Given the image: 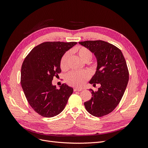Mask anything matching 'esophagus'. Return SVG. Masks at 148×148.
I'll return each mask as SVG.
<instances>
[{
    "instance_id": "obj_1",
    "label": "esophagus",
    "mask_w": 148,
    "mask_h": 148,
    "mask_svg": "<svg viewBox=\"0 0 148 148\" xmlns=\"http://www.w3.org/2000/svg\"><path fill=\"white\" fill-rule=\"evenodd\" d=\"M83 90V89H81V88H74V91H82Z\"/></svg>"
}]
</instances>
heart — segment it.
Masks as SVG:
<instances>
[{"instance_id": "obj_1", "label": "heart", "mask_w": 148, "mask_h": 148, "mask_svg": "<svg viewBox=\"0 0 148 148\" xmlns=\"http://www.w3.org/2000/svg\"><path fill=\"white\" fill-rule=\"evenodd\" d=\"M74 51L78 54L80 59L84 62H88L92 58V53L88 48L83 46L76 47ZM69 56V53H65L60 60V68L62 71H66L68 68V61ZM89 77V73L86 70L80 71H71L66 77V83L75 87H81L84 84Z\"/></svg>"}]
</instances>
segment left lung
<instances>
[{"mask_svg":"<svg viewBox=\"0 0 148 148\" xmlns=\"http://www.w3.org/2000/svg\"><path fill=\"white\" fill-rule=\"evenodd\" d=\"M94 53L97 59L95 75L89 82L98 91L90 89L92 97L84 105L86 110L96 117L111 113L118 106L126 89L129 72L126 61L121 50L107 42L96 40L79 42Z\"/></svg>","mask_w":148,"mask_h":148,"instance_id":"8db88e82","label":"left lung"}]
</instances>
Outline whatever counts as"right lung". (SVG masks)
<instances>
[{
  "mask_svg": "<svg viewBox=\"0 0 148 148\" xmlns=\"http://www.w3.org/2000/svg\"><path fill=\"white\" fill-rule=\"evenodd\" d=\"M76 42H44L30 51L23 62L20 82L30 106L40 115L51 118L67 104L73 89L64 83L59 89L52 84L61 73L60 60Z\"/></svg>",
  "mask_w": 148,
  "mask_h": 148,
  "instance_id": "right-lung-1",
  "label": "right lung"
}]
</instances>
